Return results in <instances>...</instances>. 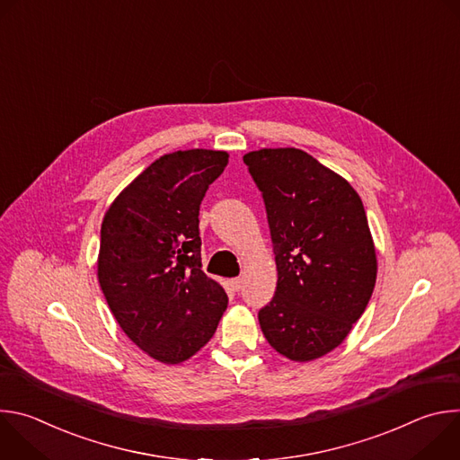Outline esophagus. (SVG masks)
<instances>
[{
    "mask_svg": "<svg viewBox=\"0 0 460 460\" xmlns=\"http://www.w3.org/2000/svg\"><path fill=\"white\" fill-rule=\"evenodd\" d=\"M231 288H233L234 291H240V289L243 288V279H242V277L233 279V280H231Z\"/></svg>",
    "mask_w": 460,
    "mask_h": 460,
    "instance_id": "1",
    "label": "esophagus"
}]
</instances>
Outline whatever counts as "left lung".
I'll use <instances>...</instances> for the list:
<instances>
[{
	"label": "left lung",
	"mask_w": 460,
	"mask_h": 460,
	"mask_svg": "<svg viewBox=\"0 0 460 460\" xmlns=\"http://www.w3.org/2000/svg\"><path fill=\"white\" fill-rule=\"evenodd\" d=\"M243 164L261 190L279 282L258 311L266 341L307 362L341 346L376 280V254L360 196L341 174L295 149H260Z\"/></svg>",
	"instance_id": "left-lung-1"
}]
</instances>
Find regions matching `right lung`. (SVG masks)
<instances>
[{"mask_svg": "<svg viewBox=\"0 0 460 460\" xmlns=\"http://www.w3.org/2000/svg\"><path fill=\"white\" fill-rule=\"evenodd\" d=\"M226 151L160 156L130 181L102 222L98 282L123 330L149 357L180 364L215 335L224 288L202 271L200 204Z\"/></svg>", "mask_w": 460, "mask_h": 460, "instance_id": "add662e5", "label": "right lung"}]
</instances>
